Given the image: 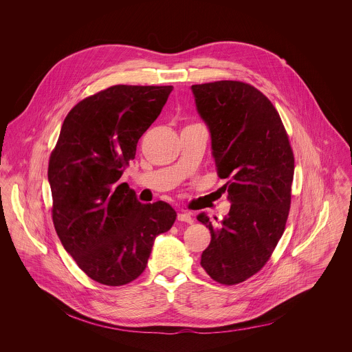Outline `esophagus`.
Listing matches in <instances>:
<instances>
[{"label":"esophagus","instance_id":"1","mask_svg":"<svg viewBox=\"0 0 352 352\" xmlns=\"http://www.w3.org/2000/svg\"><path fill=\"white\" fill-rule=\"evenodd\" d=\"M177 219L180 222H187V223H191L194 219H192V215L190 212H179L177 214Z\"/></svg>","mask_w":352,"mask_h":352}]
</instances>
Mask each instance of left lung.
<instances>
[{
	"label": "left lung",
	"mask_w": 352,
	"mask_h": 352,
	"mask_svg": "<svg viewBox=\"0 0 352 352\" xmlns=\"http://www.w3.org/2000/svg\"><path fill=\"white\" fill-rule=\"evenodd\" d=\"M191 89L218 176L226 179L221 190L232 203L218 225L198 215L211 233L201 265L215 282L237 285L263 268L285 232L294 154L278 111L250 84L217 81Z\"/></svg>",
	"instance_id": "left-lung-1"
}]
</instances>
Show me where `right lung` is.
I'll return each mask as SVG.
<instances>
[{
    "label": "right lung",
    "instance_id": "1",
    "mask_svg": "<svg viewBox=\"0 0 352 352\" xmlns=\"http://www.w3.org/2000/svg\"><path fill=\"white\" fill-rule=\"evenodd\" d=\"M172 89L115 85L80 101L51 153L54 228L77 265L101 285L137 279L155 237L176 221L168 203L144 204L127 183L119 184Z\"/></svg>",
    "mask_w": 352,
    "mask_h": 352
}]
</instances>
